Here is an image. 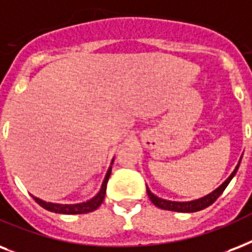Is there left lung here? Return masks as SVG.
<instances>
[{
    "label": "left lung",
    "instance_id": "8db88e82",
    "mask_svg": "<svg viewBox=\"0 0 252 252\" xmlns=\"http://www.w3.org/2000/svg\"><path fill=\"white\" fill-rule=\"evenodd\" d=\"M242 159V158H241ZM241 159L238 161L237 167L233 171V173L230 175L227 179L225 180L223 184H221L218 187L216 190H213L209 194H206L205 197L202 198H198V200H193V201H185V202H179V201H168V200H163L160 197L155 196L150 189L147 188V194L150 197V200L153 202L154 205L160 208V209L164 210H172V212H181V213H193V212H198V210H202L208 208L209 205H212L214 201L217 200L218 197L221 196L222 192L225 190V188L229 185V183L231 181V179L234 177V175L237 173L238 168H239V164H241Z\"/></svg>",
    "mask_w": 252,
    "mask_h": 252
}]
</instances>
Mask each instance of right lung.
I'll return each instance as SVG.
<instances>
[{
	"instance_id": "add662e5",
	"label": "right lung",
	"mask_w": 252,
	"mask_h": 252,
	"mask_svg": "<svg viewBox=\"0 0 252 252\" xmlns=\"http://www.w3.org/2000/svg\"><path fill=\"white\" fill-rule=\"evenodd\" d=\"M113 164V161H112ZM110 173H112V167H109L108 172H106V176H105L104 181H102V185H101V189L99 192L95 194L93 198H91L87 202H81V204H54V202H46V201L40 200L38 197L32 196V198L35 200L36 204L44 208L48 212H54V213L59 214H85L89 213V212H93L98 208L102 201L105 198V194H106V184H108L109 177H110Z\"/></svg>"
}]
</instances>
